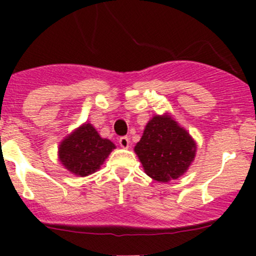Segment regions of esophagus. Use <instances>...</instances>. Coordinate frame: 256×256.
Here are the masks:
<instances>
[{
    "label": "esophagus",
    "instance_id": "esophagus-1",
    "mask_svg": "<svg viewBox=\"0 0 256 256\" xmlns=\"http://www.w3.org/2000/svg\"><path fill=\"white\" fill-rule=\"evenodd\" d=\"M118 144H120V146L122 147V148H128V146H130V138H128V136L120 138V140H118Z\"/></svg>",
    "mask_w": 256,
    "mask_h": 256
}]
</instances>
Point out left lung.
<instances>
[{
  "label": "left lung",
  "mask_w": 256,
  "mask_h": 256,
  "mask_svg": "<svg viewBox=\"0 0 256 256\" xmlns=\"http://www.w3.org/2000/svg\"><path fill=\"white\" fill-rule=\"evenodd\" d=\"M134 151L147 176L166 183L187 172L196 157L197 144L172 115L164 112L152 116Z\"/></svg>",
  "instance_id": "left-lung-1"
}]
</instances>
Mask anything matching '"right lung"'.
Listing matches in <instances>:
<instances>
[{
  "label": "right lung",
  "mask_w": 256,
  "mask_h": 256,
  "mask_svg": "<svg viewBox=\"0 0 256 256\" xmlns=\"http://www.w3.org/2000/svg\"><path fill=\"white\" fill-rule=\"evenodd\" d=\"M114 148V142L102 138L92 124L84 122L59 144L58 160L70 174L86 177L99 171Z\"/></svg>",
  "instance_id": "right-lung-1"
}]
</instances>
